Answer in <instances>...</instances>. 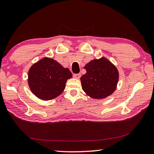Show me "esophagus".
<instances>
[{
  "mask_svg": "<svg viewBox=\"0 0 154 154\" xmlns=\"http://www.w3.org/2000/svg\"><path fill=\"white\" fill-rule=\"evenodd\" d=\"M80 76H81L80 74H74L73 75V77L76 79H79L80 78Z\"/></svg>",
  "mask_w": 154,
  "mask_h": 154,
  "instance_id": "esophagus-1",
  "label": "esophagus"
}]
</instances>
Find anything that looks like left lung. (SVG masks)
Returning a JSON list of instances; mask_svg holds the SVG:
<instances>
[{
    "label": "left lung",
    "mask_w": 154,
    "mask_h": 154,
    "mask_svg": "<svg viewBox=\"0 0 154 154\" xmlns=\"http://www.w3.org/2000/svg\"><path fill=\"white\" fill-rule=\"evenodd\" d=\"M84 69L87 72L80 80L82 89L87 95L99 100L115 92L119 78V70L106 57L91 60Z\"/></svg>",
    "instance_id": "left-lung-1"
}]
</instances>
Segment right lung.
Returning a JSON list of instances; mask_svg holds the SVG:
<instances>
[{"label": "right lung", "instance_id": "right-lung-1", "mask_svg": "<svg viewBox=\"0 0 154 154\" xmlns=\"http://www.w3.org/2000/svg\"><path fill=\"white\" fill-rule=\"evenodd\" d=\"M72 74L56 60L45 57L29 69L28 84L32 93L43 100H50L60 95L68 79Z\"/></svg>", "mask_w": 154, "mask_h": 154}]
</instances>
